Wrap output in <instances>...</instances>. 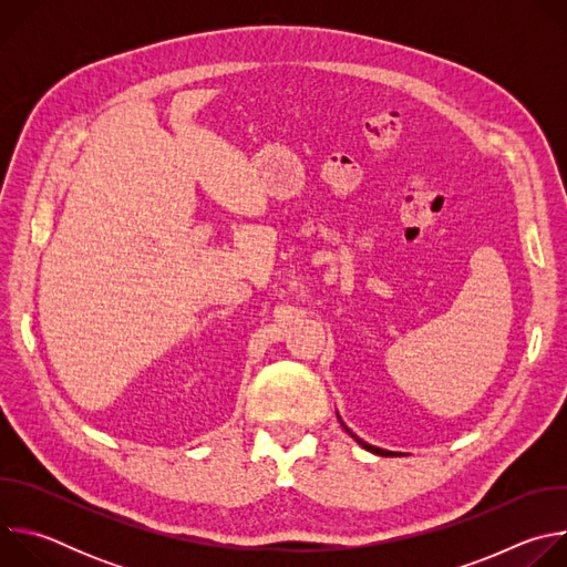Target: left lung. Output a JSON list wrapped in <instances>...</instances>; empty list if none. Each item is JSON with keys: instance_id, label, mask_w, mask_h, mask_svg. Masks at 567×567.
I'll use <instances>...</instances> for the list:
<instances>
[{"instance_id": "8db88e82", "label": "left lung", "mask_w": 567, "mask_h": 567, "mask_svg": "<svg viewBox=\"0 0 567 567\" xmlns=\"http://www.w3.org/2000/svg\"><path fill=\"white\" fill-rule=\"evenodd\" d=\"M346 431H348V429H346ZM348 433H350V431H348ZM350 435H352V433H350ZM352 437H354V440H357V442H359L363 449H368V451H372V453H377V455H394V453H390V451H383V449H377V446H370V444H365V442H363V440H359L357 435H352Z\"/></svg>"}]
</instances>
